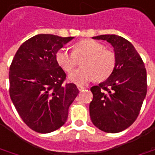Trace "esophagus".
Segmentation results:
<instances>
[{
	"label": "esophagus",
	"instance_id": "obj_1",
	"mask_svg": "<svg viewBox=\"0 0 155 155\" xmlns=\"http://www.w3.org/2000/svg\"><path fill=\"white\" fill-rule=\"evenodd\" d=\"M77 88L79 91H82V90H84V89H85V87L82 86H77Z\"/></svg>",
	"mask_w": 155,
	"mask_h": 155
}]
</instances>
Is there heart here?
Here are the masks:
<instances>
[{"mask_svg":"<svg viewBox=\"0 0 155 155\" xmlns=\"http://www.w3.org/2000/svg\"><path fill=\"white\" fill-rule=\"evenodd\" d=\"M56 61L65 72H71L77 65V58H85L81 62L82 69L69 75V81L77 85H85L93 80L104 81L114 71L116 55L111 49L104 48L101 42L85 39L74 46L73 52L61 48L56 52Z\"/></svg>","mask_w":155,"mask_h":155,"instance_id":"1","label":"heart"}]
</instances>
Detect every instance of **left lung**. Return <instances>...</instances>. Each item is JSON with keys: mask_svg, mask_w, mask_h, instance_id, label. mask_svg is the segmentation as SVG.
Instances as JSON below:
<instances>
[{"mask_svg": "<svg viewBox=\"0 0 155 155\" xmlns=\"http://www.w3.org/2000/svg\"><path fill=\"white\" fill-rule=\"evenodd\" d=\"M92 38L113 46L116 66L105 81L91 88L90 116L99 130L117 133L131 126L139 114L147 94V72L138 52L125 38L115 35Z\"/></svg>", "mask_w": 155, "mask_h": 155, "instance_id": "obj_1", "label": "left lung"}]
</instances>
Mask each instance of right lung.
Here are the masks:
<instances>
[{
    "instance_id": "1",
    "label": "right lung",
    "mask_w": 155,
    "mask_h": 155,
    "mask_svg": "<svg viewBox=\"0 0 155 155\" xmlns=\"http://www.w3.org/2000/svg\"><path fill=\"white\" fill-rule=\"evenodd\" d=\"M73 38L35 35L20 46L12 62L10 97L21 119L39 133H49L63 126L79 93L73 83L63 84L66 74L55 58Z\"/></svg>"
}]
</instances>
